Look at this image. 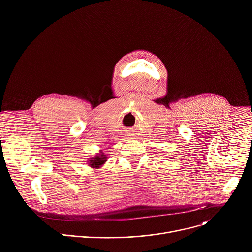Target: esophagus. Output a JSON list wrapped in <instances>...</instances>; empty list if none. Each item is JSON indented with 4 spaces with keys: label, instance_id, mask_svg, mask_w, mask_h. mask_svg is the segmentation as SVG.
<instances>
[{
    "label": "esophagus",
    "instance_id": "34e87169",
    "mask_svg": "<svg viewBox=\"0 0 252 252\" xmlns=\"http://www.w3.org/2000/svg\"><path fill=\"white\" fill-rule=\"evenodd\" d=\"M126 136H127L128 139H132V134H127Z\"/></svg>",
    "mask_w": 252,
    "mask_h": 252
}]
</instances>
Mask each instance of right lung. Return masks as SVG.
<instances>
[{
	"instance_id": "obj_1",
	"label": "right lung",
	"mask_w": 252,
	"mask_h": 252,
	"mask_svg": "<svg viewBox=\"0 0 252 252\" xmlns=\"http://www.w3.org/2000/svg\"><path fill=\"white\" fill-rule=\"evenodd\" d=\"M106 159H107L106 155H104V154L102 153V151L100 150L97 155H95L94 158H90L87 162H88L89 166H91L92 168L97 169V168L101 167V166L105 163Z\"/></svg>"
}]
</instances>
